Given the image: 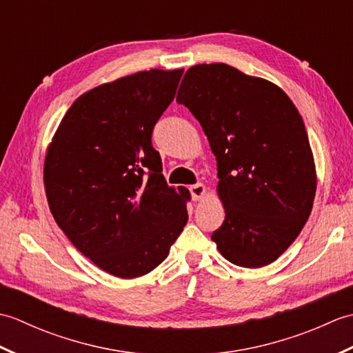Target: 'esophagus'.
Returning a JSON list of instances; mask_svg holds the SVG:
<instances>
[{
  "mask_svg": "<svg viewBox=\"0 0 353 353\" xmlns=\"http://www.w3.org/2000/svg\"><path fill=\"white\" fill-rule=\"evenodd\" d=\"M205 185L203 183H196V185H192V186H190V192H191V197H192V200H200L201 197H203V194H205Z\"/></svg>",
  "mask_w": 353,
  "mask_h": 353,
  "instance_id": "esophagus-1",
  "label": "esophagus"
}]
</instances>
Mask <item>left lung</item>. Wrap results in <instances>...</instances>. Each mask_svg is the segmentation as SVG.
<instances>
[{
  "instance_id": "8db88e82",
  "label": "left lung",
  "mask_w": 353,
  "mask_h": 353,
  "mask_svg": "<svg viewBox=\"0 0 353 353\" xmlns=\"http://www.w3.org/2000/svg\"><path fill=\"white\" fill-rule=\"evenodd\" d=\"M177 103L196 117L219 170L224 219L212 234L232 264L276 261L301 234L316 196L303 119L281 88L226 63L186 71Z\"/></svg>"
}]
</instances>
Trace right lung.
I'll list each match as a JSON object with an SVG mask.
<instances>
[{
    "mask_svg": "<svg viewBox=\"0 0 353 353\" xmlns=\"http://www.w3.org/2000/svg\"><path fill=\"white\" fill-rule=\"evenodd\" d=\"M182 74L141 71L80 95L45 157L59 228L95 265L123 279L159 265L188 221L190 192L170 188L152 145Z\"/></svg>",
    "mask_w": 353,
    "mask_h": 353,
    "instance_id": "right-lung-1",
    "label": "right lung"
}]
</instances>
